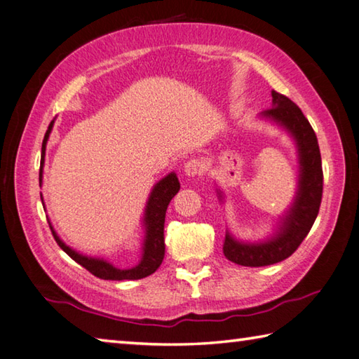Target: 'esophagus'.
Returning <instances> with one entry per match:
<instances>
[{
	"label": "esophagus",
	"mask_w": 359,
	"mask_h": 359,
	"mask_svg": "<svg viewBox=\"0 0 359 359\" xmlns=\"http://www.w3.org/2000/svg\"><path fill=\"white\" fill-rule=\"evenodd\" d=\"M204 163H202L199 158H191L185 163L184 166V172L188 177H196V175H201L204 172Z\"/></svg>",
	"instance_id": "34e87169"
}]
</instances>
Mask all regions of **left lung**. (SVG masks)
I'll return each instance as SVG.
<instances>
[{
  "label": "left lung",
  "instance_id": "obj_1",
  "mask_svg": "<svg viewBox=\"0 0 359 359\" xmlns=\"http://www.w3.org/2000/svg\"><path fill=\"white\" fill-rule=\"evenodd\" d=\"M273 105L260 116L276 122L289 132L297 142L299 177L293 204L279 221L278 232L260 243H245L226 232L223 252L233 264L243 266H265L281 262L297 251L308 236L320 208L323 193L322 157L317 136L309 121L306 119L289 97L271 90ZM219 199L223 194L218 191Z\"/></svg>",
  "mask_w": 359,
  "mask_h": 359
}]
</instances>
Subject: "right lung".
I'll use <instances>...</instances> for the list:
<instances>
[{"mask_svg": "<svg viewBox=\"0 0 359 359\" xmlns=\"http://www.w3.org/2000/svg\"><path fill=\"white\" fill-rule=\"evenodd\" d=\"M55 121L50 122L47 133L43 136L42 142V158H41V171H39V185H42V168L45 161V147H47L48 136L53 128ZM180 190V184L177 175L174 172L168 174L166 177H163L158 184H155L152 188L151 194H149L146 210H144V242H142V256L138 265L132 266V269H117L113 264H109L105 259H97L89 257L84 254L76 252L67 246L62 240L57 237L53 226H50L51 233L56 240V243L60 245L64 252H67L69 256L75 260V262L84 266L89 273H93L94 276L100 279H111V281H123V279H141L155 273L163 262L165 257V217H166V208L169 205L171 199L177 194ZM42 199V194H41Z\"/></svg>", "mask_w": 359, "mask_h": 359, "instance_id": "add662e5", "label": "right lung"}]
</instances>
